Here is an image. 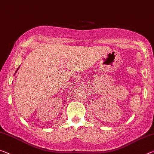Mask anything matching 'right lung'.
<instances>
[{"instance_id": "obj_1", "label": "right lung", "mask_w": 154, "mask_h": 154, "mask_svg": "<svg viewBox=\"0 0 154 154\" xmlns=\"http://www.w3.org/2000/svg\"><path fill=\"white\" fill-rule=\"evenodd\" d=\"M19 68H20V67H18V68H17V71H15V72H17V70H18V69H19Z\"/></svg>"}]
</instances>
